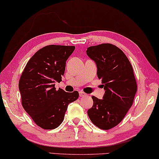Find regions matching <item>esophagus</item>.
Listing matches in <instances>:
<instances>
[{"label":"esophagus","instance_id":"1","mask_svg":"<svg viewBox=\"0 0 159 159\" xmlns=\"http://www.w3.org/2000/svg\"><path fill=\"white\" fill-rule=\"evenodd\" d=\"M79 93H80V97H85V96H87L86 93H84V92H82V91H80Z\"/></svg>","mask_w":159,"mask_h":159}]
</instances>
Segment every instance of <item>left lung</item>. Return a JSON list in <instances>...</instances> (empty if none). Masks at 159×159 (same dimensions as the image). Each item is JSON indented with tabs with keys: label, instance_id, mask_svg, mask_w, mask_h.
Masks as SVG:
<instances>
[{
	"label": "left lung",
	"instance_id": "obj_1",
	"mask_svg": "<svg viewBox=\"0 0 159 159\" xmlns=\"http://www.w3.org/2000/svg\"><path fill=\"white\" fill-rule=\"evenodd\" d=\"M86 53L96 64L105 90L103 99L92 96L88 116L100 129H110L121 122L133 103L138 88L133 69L124 52L110 43L89 47Z\"/></svg>",
	"mask_w": 159,
	"mask_h": 159
}]
</instances>
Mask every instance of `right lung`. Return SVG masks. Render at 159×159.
I'll list each match as a JSON object with an SVG mask.
<instances>
[{"label":"right lung","mask_w":159,"mask_h":159,"mask_svg":"<svg viewBox=\"0 0 159 159\" xmlns=\"http://www.w3.org/2000/svg\"><path fill=\"white\" fill-rule=\"evenodd\" d=\"M75 46L50 45L36 52L21 74L19 89L26 112L44 129L58 127L64 119L68 105L75 101L79 93H66L55 83L61 81L66 61Z\"/></svg>","instance_id":"1"}]
</instances>
